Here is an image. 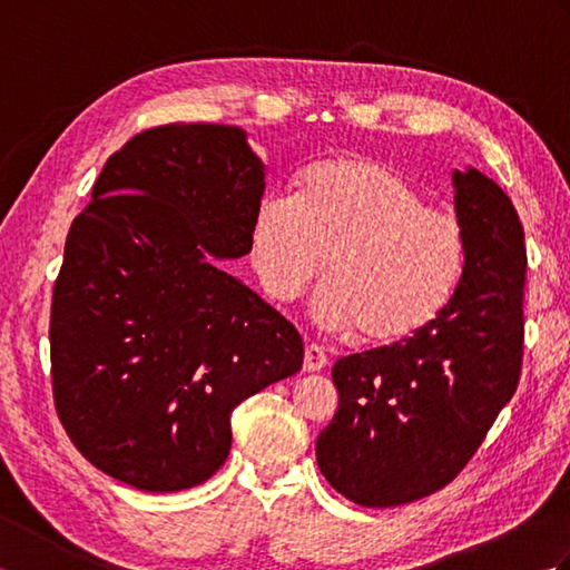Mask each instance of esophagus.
Returning <instances> with one entry per match:
<instances>
[{"instance_id":"1","label":"esophagus","mask_w":570,"mask_h":570,"mask_svg":"<svg viewBox=\"0 0 570 570\" xmlns=\"http://www.w3.org/2000/svg\"><path fill=\"white\" fill-rule=\"evenodd\" d=\"M325 365H328V357L323 350L318 345H308L304 353V372H321Z\"/></svg>"}]
</instances>
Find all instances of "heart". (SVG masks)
I'll use <instances>...</instances> for the list:
<instances>
[{"instance_id": "1", "label": "heart", "mask_w": 570, "mask_h": 570, "mask_svg": "<svg viewBox=\"0 0 570 570\" xmlns=\"http://www.w3.org/2000/svg\"><path fill=\"white\" fill-rule=\"evenodd\" d=\"M249 252L278 304L298 298L325 264L316 321L337 333L360 331L367 345H396L451 301L468 242L458 215L429 205L402 171L337 156L308 166L294 196L266 193L252 215Z\"/></svg>"}]
</instances>
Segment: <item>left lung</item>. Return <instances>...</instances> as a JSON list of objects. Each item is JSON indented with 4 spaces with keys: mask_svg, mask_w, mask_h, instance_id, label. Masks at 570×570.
Listing matches in <instances>:
<instances>
[{
    "mask_svg": "<svg viewBox=\"0 0 570 570\" xmlns=\"http://www.w3.org/2000/svg\"><path fill=\"white\" fill-rule=\"evenodd\" d=\"M465 266L455 294L404 343L341 357L333 421L316 441L331 485L362 507L443 490L517 392L524 355V227L485 174H453Z\"/></svg>",
    "mask_w": 570,
    "mask_h": 570,
    "instance_id": "1",
    "label": "left lung"
}]
</instances>
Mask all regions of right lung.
Wrapping results in <instances>:
<instances>
[{
  "label": "right lung",
  "mask_w": 570,
  "mask_h": 570,
  "mask_svg": "<svg viewBox=\"0 0 570 570\" xmlns=\"http://www.w3.org/2000/svg\"><path fill=\"white\" fill-rule=\"evenodd\" d=\"M245 137L139 131L68 229L48 328L58 419L95 468L144 492L213 478L233 409L304 365L294 325L213 262L249 252L264 166Z\"/></svg>",
  "instance_id": "obj_1"
}]
</instances>
